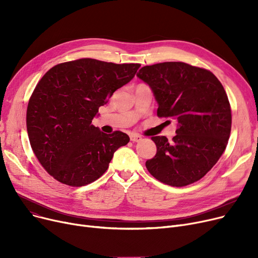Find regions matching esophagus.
I'll list each match as a JSON object with an SVG mask.
<instances>
[{
  "label": "esophagus",
  "mask_w": 258,
  "mask_h": 258,
  "mask_svg": "<svg viewBox=\"0 0 258 258\" xmlns=\"http://www.w3.org/2000/svg\"><path fill=\"white\" fill-rule=\"evenodd\" d=\"M131 141H133V142H140L141 140H142V137L141 136H139V135H131Z\"/></svg>",
  "instance_id": "esophagus-1"
}]
</instances>
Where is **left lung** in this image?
Returning a JSON list of instances; mask_svg holds the SVG:
<instances>
[{
	"label": "left lung",
	"mask_w": 258,
	"mask_h": 258,
	"mask_svg": "<svg viewBox=\"0 0 258 258\" xmlns=\"http://www.w3.org/2000/svg\"><path fill=\"white\" fill-rule=\"evenodd\" d=\"M137 76L152 89L159 117L177 120L172 141L152 137L156 156L146 161L150 173L162 183L192 184L219 161L231 132V108L213 73L181 61L145 66Z\"/></svg>",
	"instance_id": "1"
}]
</instances>
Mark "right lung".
Instances as JSON below:
<instances>
[{
	"mask_svg": "<svg viewBox=\"0 0 258 258\" xmlns=\"http://www.w3.org/2000/svg\"><path fill=\"white\" fill-rule=\"evenodd\" d=\"M140 66L81 58L54 66L38 81L27 107V132L34 155L54 179L73 187L96 181L128 143L126 134L102 133L92 120Z\"/></svg>",
	"mask_w": 258,
	"mask_h": 258,
	"instance_id": "1",
	"label": "right lung"
}]
</instances>
